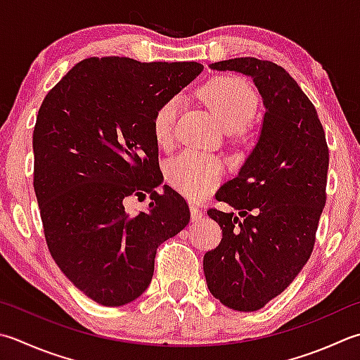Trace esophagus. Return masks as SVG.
<instances>
[{"mask_svg": "<svg viewBox=\"0 0 360 360\" xmlns=\"http://www.w3.org/2000/svg\"><path fill=\"white\" fill-rule=\"evenodd\" d=\"M190 217H192V221H200L202 218V212L198 206H190Z\"/></svg>", "mask_w": 360, "mask_h": 360, "instance_id": "esophagus-1", "label": "esophagus"}]
</instances>
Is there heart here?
<instances>
[{
    "label": "heart",
    "instance_id": "heart-1",
    "mask_svg": "<svg viewBox=\"0 0 360 360\" xmlns=\"http://www.w3.org/2000/svg\"><path fill=\"white\" fill-rule=\"evenodd\" d=\"M206 103L220 118L224 129L240 131L257 110V96L238 77H217L202 89ZM181 109V96H172L154 112L153 134L156 142L168 146L173 142L176 118ZM221 164L212 156L186 150L167 162V181L190 200H200L212 190L221 178Z\"/></svg>",
    "mask_w": 360,
    "mask_h": 360
}]
</instances>
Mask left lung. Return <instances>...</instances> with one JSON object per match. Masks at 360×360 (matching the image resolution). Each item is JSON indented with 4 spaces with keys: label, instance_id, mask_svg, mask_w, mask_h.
Masks as SVG:
<instances>
[{
    "label": "left lung",
    "instance_id": "left-lung-1",
    "mask_svg": "<svg viewBox=\"0 0 360 360\" xmlns=\"http://www.w3.org/2000/svg\"><path fill=\"white\" fill-rule=\"evenodd\" d=\"M209 67L250 76L265 108L255 148L215 195L239 215L207 210L223 238L202 259L210 293L223 306L252 312L283 293L311 257L329 151L314 104L283 67L256 58Z\"/></svg>",
    "mask_w": 360,
    "mask_h": 360
}]
</instances>
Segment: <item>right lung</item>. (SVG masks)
Returning <instances> with one entry per match:
<instances>
[{"instance_id": "add662e5", "label": "right lung", "mask_w": 360, "mask_h": 360, "mask_svg": "<svg viewBox=\"0 0 360 360\" xmlns=\"http://www.w3.org/2000/svg\"><path fill=\"white\" fill-rule=\"evenodd\" d=\"M198 62L84 59L48 91L32 134L34 190L49 252L75 287L101 306L142 295L158 246L190 221L164 182L153 117L202 72ZM152 195L125 212L128 195Z\"/></svg>"}]
</instances>
